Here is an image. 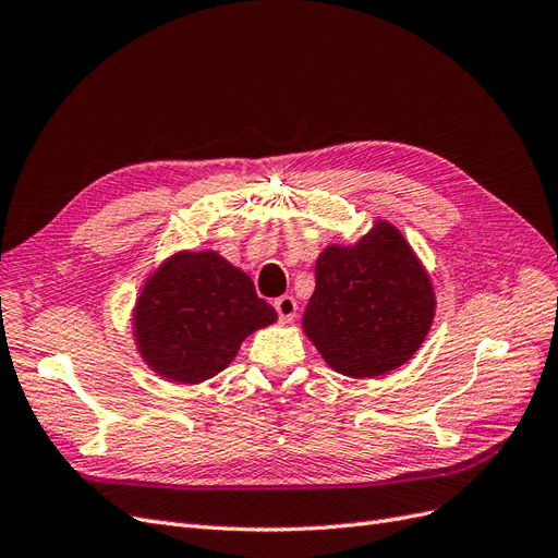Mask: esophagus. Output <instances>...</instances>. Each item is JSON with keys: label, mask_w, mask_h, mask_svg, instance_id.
<instances>
[{"label": "esophagus", "mask_w": 558, "mask_h": 558, "mask_svg": "<svg viewBox=\"0 0 558 558\" xmlns=\"http://www.w3.org/2000/svg\"><path fill=\"white\" fill-rule=\"evenodd\" d=\"M274 308H276V313H278V319H280V322H292V319L296 317L299 305H296L294 296L284 294V296H278V299L274 301Z\"/></svg>", "instance_id": "1"}]
</instances>
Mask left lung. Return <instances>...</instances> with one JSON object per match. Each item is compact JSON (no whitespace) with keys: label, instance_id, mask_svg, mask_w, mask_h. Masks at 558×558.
<instances>
[{"label":"left lung","instance_id":"8db88e82","mask_svg":"<svg viewBox=\"0 0 558 558\" xmlns=\"http://www.w3.org/2000/svg\"><path fill=\"white\" fill-rule=\"evenodd\" d=\"M436 313L434 287L401 231L389 222L354 245H329L315 264L303 331L348 377H375L417 352Z\"/></svg>","mask_w":558,"mask_h":558}]
</instances>
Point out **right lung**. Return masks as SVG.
I'll list each match as a JSON object with an SVG mask.
<instances>
[{"label": "right lung", "mask_w": 558, "mask_h": 558, "mask_svg": "<svg viewBox=\"0 0 558 558\" xmlns=\"http://www.w3.org/2000/svg\"><path fill=\"white\" fill-rule=\"evenodd\" d=\"M276 322L255 284L218 253H181L157 268L134 311L138 350L148 366L196 385L236 356L245 336Z\"/></svg>", "instance_id": "right-lung-1"}]
</instances>
